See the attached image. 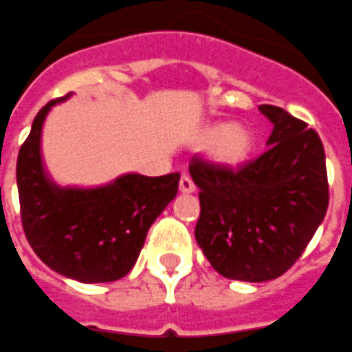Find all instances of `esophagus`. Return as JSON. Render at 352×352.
<instances>
[{"label":"esophagus","instance_id":"obj_1","mask_svg":"<svg viewBox=\"0 0 352 352\" xmlns=\"http://www.w3.org/2000/svg\"><path fill=\"white\" fill-rule=\"evenodd\" d=\"M179 190H181L182 194H192V192H195V184L194 181L190 179V175H184L181 177V181H179Z\"/></svg>","mask_w":352,"mask_h":352}]
</instances>
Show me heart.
<instances>
[{
	"instance_id": "1",
	"label": "heart",
	"mask_w": 352,
	"mask_h": 352,
	"mask_svg": "<svg viewBox=\"0 0 352 352\" xmlns=\"http://www.w3.org/2000/svg\"><path fill=\"white\" fill-rule=\"evenodd\" d=\"M197 144L208 147L210 157L223 166L243 164L253 153V134L243 125H225L218 123L206 127L197 138Z\"/></svg>"
}]
</instances>
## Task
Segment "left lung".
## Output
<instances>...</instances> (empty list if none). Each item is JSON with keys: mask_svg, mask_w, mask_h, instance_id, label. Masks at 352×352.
<instances>
[{"mask_svg": "<svg viewBox=\"0 0 352 352\" xmlns=\"http://www.w3.org/2000/svg\"><path fill=\"white\" fill-rule=\"evenodd\" d=\"M260 112L273 131L258 158L236 170L190 160L201 203L195 240L219 275L245 283L288 272L329 206L319 134L280 107L260 104Z\"/></svg>", "mask_w": 352, "mask_h": 352, "instance_id": "left-lung-1", "label": "left lung"}]
</instances>
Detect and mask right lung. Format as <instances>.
I'll return each mask as SVG.
<instances>
[{"label": "right lung", "mask_w": 352, "mask_h": 352, "mask_svg": "<svg viewBox=\"0 0 352 352\" xmlns=\"http://www.w3.org/2000/svg\"><path fill=\"white\" fill-rule=\"evenodd\" d=\"M69 96V94H68ZM53 99L40 109L20 147L16 182L29 245L53 272L79 283H112L138 258L147 230L179 190V173H127L99 188H60L42 164V125Z\"/></svg>", "instance_id": "1"}]
</instances>
